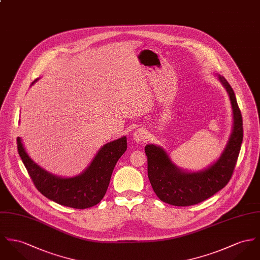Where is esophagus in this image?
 <instances>
[{
  "mask_svg": "<svg viewBox=\"0 0 260 260\" xmlns=\"http://www.w3.org/2000/svg\"><path fill=\"white\" fill-rule=\"evenodd\" d=\"M147 138H148V134L143 128H138L133 134V140H135L136 142H143L147 140Z\"/></svg>",
  "mask_w": 260,
  "mask_h": 260,
  "instance_id": "1",
  "label": "esophagus"
}]
</instances>
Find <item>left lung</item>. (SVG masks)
<instances>
[{
	"mask_svg": "<svg viewBox=\"0 0 260 260\" xmlns=\"http://www.w3.org/2000/svg\"><path fill=\"white\" fill-rule=\"evenodd\" d=\"M215 76L225 89L233 110L232 132L219 158L204 169L191 171L177 166L162 146L150 143L144 147L148 178L164 203L179 207L196 205L221 190L233 175L243 138L242 117L229 82L218 73Z\"/></svg>",
	"mask_w": 260,
	"mask_h": 260,
	"instance_id": "1",
	"label": "left lung"
}]
</instances>
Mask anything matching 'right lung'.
Instances as JSON below:
<instances>
[{"mask_svg":"<svg viewBox=\"0 0 260 260\" xmlns=\"http://www.w3.org/2000/svg\"><path fill=\"white\" fill-rule=\"evenodd\" d=\"M34 81V85L37 81ZM18 150L29 176L40 193L62 206L74 209L91 208L104 198L113 170L126 150V137L105 143L80 174L62 177L42 168L27 153L21 138Z\"/></svg>","mask_w":260,"mask_h":260,"instance_id":"obj_1","label":"right lung"}]
</instances>
